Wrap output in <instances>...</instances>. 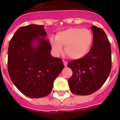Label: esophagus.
Masks as SVG:
<instances>
[{
    "label": "esophagus",
    "instance_id": "esophagus-1",
    "mask_svg": "<svg viewBox=\"0 0 120 120\" xmlns=\"http://www.w3.org/2000/svg\"><path fill=\"white\" fill-rule=\"evenodd\" d=\"M63 63H64V66H65V67H67L68 62H67V61H65V60H63Z\"/></svg>",
    "mask_w": 120,
    "mask_h": 120
}]
</instances>
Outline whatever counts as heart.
Returning a JSON list of instances; mask_svg holds the SVG:
<instances>
[{
    "instance_id": "b5f03b06",
    "label": "heart",
    "mask_w": 120,
    "mask_h": 120,
    "mask_svg": "<svg viewBox=\"0 0 120 120\" xmlns=\"http://www.w3.org/2000/svg\"><path fill=\"white\" fill-rule=\"evenodd\" d=\"M93 40V33L88 29L72 27L58 32L56 40L51 39L50 43L56 54L62 52L63 46L65 47V52L68 57L77 60L87 54Z\"/></svg>"
}]
</instances>
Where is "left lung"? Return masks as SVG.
<instances>
[{
    "label": "left lung",
    "mask_w": 120,
    "mask_h": 120,
    "mask_svg": "<svg viewBox=\"0 0 120 120\" xmlns=\"http://www.w3.org/2000/svg\"><path fill=\"white\" fill-rule=\"evenodd\" d=\"M93 45L82 58L71 61L68 68L73 71L69 80L71 92L76 95H89L96 92L105 83L112 67L111 46L101 28L91 27Z\"/></svg>",
    "instance_id": "left-lung-1"
}]
</instances>
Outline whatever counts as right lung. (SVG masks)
<instances>
[{
	"label": "right lung",
	"mask_w": 120,
	"mask_h": 120,
	"mask_svg": "<svg viewBox=\"0 0 120 120\" xmlns=\"http://www.w3.org/2000/svg\"><path fill=\"white\" fill-rule=\"evenodd\" d=\"M44 26L20 27L10 40L8 70L19 90L32 98L49 94L53 82L64 68L61 58L52 57ZM37 41L36 46L33 42Z\"/></svg>",
	"instance_id": "obj_1"
}]
</instances>
